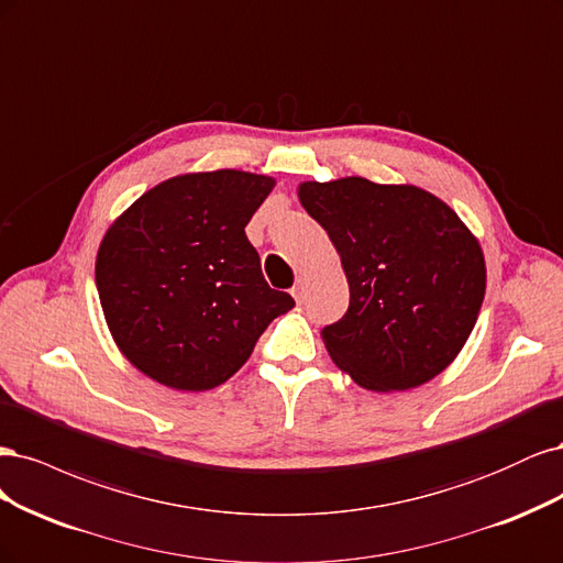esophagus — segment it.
<instances>
[{"label":"esophagus","instance_id":"obj_1","mask_svg":"<svg viewBox=\"0 0 563 563\" xmlns=\"http://www.w3.org/2000/svg\"><path fill=\"white\" fill-rule=\"evenodd\" d=\"M303 295H306V278H297V283H295V287H292V297L297 299V301H303Z\"/></svg>","mask_w":563,"mask_h":563}]
</instances>
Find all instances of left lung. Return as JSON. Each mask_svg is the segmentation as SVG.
Here are the masks:
<instances>
[{
    "label": "left lung",
    "instance_id": "1",
    "mask_svg": "<svg viewBox=\"0 0 563 563\" xmlns=\"http://www.w3.org/2000/svg\"><path fill=\"white\" fill-rule=\"evenodd\" d=\"M299 201L328 231L351 303L322 330L336 367L367 390L426 384L473 332L486 289L477 239L438 196L365 177L301 183Z\"/></svg>",
    "mask_w": 563,
    "mask_h": 563
}]
</instances>
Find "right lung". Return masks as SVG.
Masks as SVG:
<instances>
[{"mask_svg": "<svg viewBox=\"0 0 563 563\" xmlns=\"http://www.w3.org/2000/svg\"><path fill=\"white\" fill-rule=\"evenodd\" d=\"M276 179L243 170L166 179L107 229L96 285L119 351L175 390H210L295 306L245 235Z\"/></svg>", "mask_w": 563, "mask_h": 563, "instance_id": "1", "label": "right lung"}]
</instances>
